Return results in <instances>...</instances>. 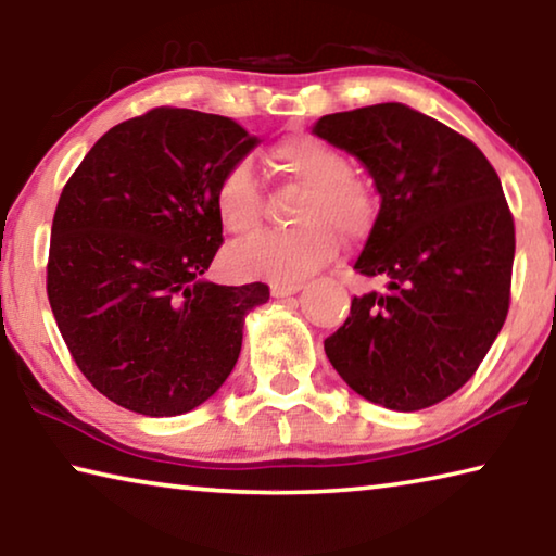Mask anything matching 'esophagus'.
<instances>
[{
	"instance_id": "esophagus-1",
	"label": "esophagus",
	"mask_w": 556,
	"mask_h": 556,
	"mask_svg": "<svg viewBox=\"0 0 556 556\" xmlns=\"http://www.w3.org/2000/svg\"><path fill=\"white\" fill-rule=\"evenodd\" d=\"M301 289H304L301 281H275V285H271V296L285 299V296H291V294H299Z\"/></svg>"
}]
</instances>
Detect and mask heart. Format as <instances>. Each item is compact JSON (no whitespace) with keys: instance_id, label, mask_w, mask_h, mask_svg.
Wrapping results in <instances>:
<instances>
[{"instance_id":"heart-1","label":"heart","mask_w":556,"mask_h":556,"mask_svg":"<svg viewBox=\"0 0 556 556\" xmlns=\"http://www.w3.org/2000/svg\"><path fill=\"white\" fill-rule=\"evenodd\" d=\"M271 162L291 181L306 188L287 230L252 235L228 252V267L238 277L299 281L324 267L338 252V232L361 240L370 232L378 195L365 178L351 172L341 149L314 135H294L271 147ZM215 215L232 235H248L262 218V191L255 166L238 159L225 166L213 191Z\"/></svg>"}]
</instances>
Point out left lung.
<instances>
[{
	"instance_id": "1",
	"label": "left lung",
	"mask_w": 556,
	"mask_h": 556,
	"mask_svg": "<svg viewBox=\"0 0 556 556\" xmlns=\"http://www.w3.org/2000/svg\"><path fill=\"white\" fill-rule=\"evenodd\" d=\"M314 135L361 159L380 213L353 296L324 341L338 375L388 409L431 407L473 378L510 308L515 223L501 178L470 139L400 102L326 115Z\"/></svg>"
}]
</instances>
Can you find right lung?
<instances>
[{"label": "right lung", "instance_id": "add662e5", "mask_svg": "<svg viewBox=\"0 0 556 556\" xmlns=\"http://www.w3.org/2000/svg\"><path fill=\"white\" fill-rule=\"evenodd\" d=\"M257 137L199 110L154 108L102 135L55 205L46 291L92 388L147 417L191 412L228 380L262 281H205L223 244L213 191Z\"/></svg>", "mask_w": 556, "mask_h": 556}]
</instances>
